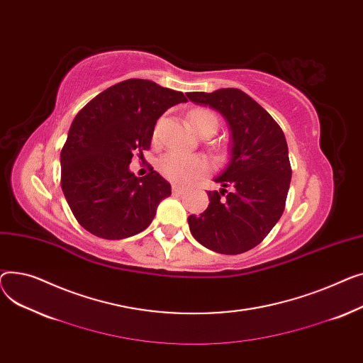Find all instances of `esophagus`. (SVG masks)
Segmentation results:
<instances>
[{"label":"esophagus","mask_w":363,"mask_h":363,"mask_svg":"<svg viewBox=\"0 0 363 363\" xmlns=\"http://www.w3.org/2000/svg\"><path fill=\"white\" fill-rule=\"evenodd\" d=\"M173 191H174V194H177V195H180V194H183V191H184V187L183 186H179V184H173Z\"/></svg>","instance_id":"obj_1"}]
</instances>
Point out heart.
Instances as JSON below:
<instances>
[{
    "label": "heart",
    "mask_w": 363,
    "mask_h": 363,
    "mask_svg": "<svg viewBox=\"0 0 363 363\" xmlns=\"http://www.w3.org/2000/svg\"><path fill=\"white\" fill-rule=\"evenodd\" d=\"M190 124L199 133H216L220 120L217 114L206 108H198L189 114ZM161 174L176 183H190L208 172V162L199 155H187L183 152H169L160 160Z\"/></svg>",
    "instance_id": "b5f03b06"
}]
</instances>
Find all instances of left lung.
<instances>
[{
	"mask_svg": "<svg viewBox=\"0 0 363 363\" xmlns=\"http://www.w3.org/2000/svg\"><path fill=\"white\" fill-rule=\"evenodd\" d=\"M186 95L221 113L231 130V157L216 179L223 189L208 191V208L187 218L190 233L214 252H247L267 238L286 208L291 180L286 136L262 106L240 89Z\"/></svg>",
	"mask_w": 363,
	"mask_h": 363,
	"instance_id": "obj_1",
	"label": "left lung"
}]
</instances>
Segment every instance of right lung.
Wrapping results in <instances>:
<instances>
[{
  "instance_id": "right-lung-1",
  "label": "right lung",
  "mask_w": 363,
  "mask_h": 363,
  "mask_svg": "<svg viewBox=\"0 0 363 363\" xmlns=\"http://www.w3.org/2000/svg\"><path fill=\"white\" fill-rule=\"evenodd\" d=\"M183 92L129 79L105 89L74 117L61 149V189L77 223L94 236L120 240L152 223L172 186L157 172L130 173L151 146L157 120Z\"/></svg>"
}]
</instances>
